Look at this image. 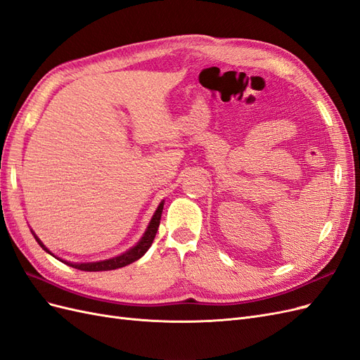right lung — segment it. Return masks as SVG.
<instances>
[{
    "label": "right lung",
    "instance_id": "right-lung-1",
    "mask_svg": "<svg viewBox=\"0 0 360 360\" xmlns=\"http://www.w3.org/2000/svg\"><path fill=\"white\" fill-rule=\"evenodd\" d=\"M162 210H163V202L159 204L156 213L153 214V219H151L147 231L144 234V237L141 238V240L138 242L136 246H134L132 249H129L127 252L118 255L115 258H111V259H105V261H97V263H84V264H73V263H66V261H63V263H66L75 269H79V270H85V271H102V270H114V269H120V267H124L130 263H134V261L139 259L141 257H143L148 248L151 246V243H153L155 237H156V233H158V228L160 225V216H162ZM36 237V240L39 242V245L46 250V252H49V250L41 245V242ZM51 254V252H49ZM60 259V258H58Z\"/></svg>",
    "mask_w": 360,
    "mask_h": 360
}]
</instances>
